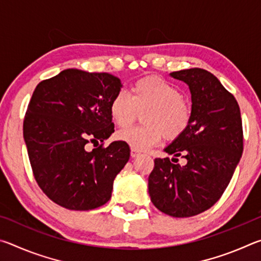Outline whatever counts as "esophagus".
Instances as JSON below:
<instances>
[{"instance_id": "esophagus-1", "label": "esophagus", "mask_w": 261, "mask_h": 261, "mask_svg": "<svg viewBox=\"0 0 261 261\" xmlns=\"http://www.w3.org/2000/svg\"><path fill=\"white\" fill-rule=\"evenodd\" d=\"M139 154H140L139 151H137L136 148H132V147H131V156H132V158H137V156L139 155Z\"/></svg>"}]
</instances>
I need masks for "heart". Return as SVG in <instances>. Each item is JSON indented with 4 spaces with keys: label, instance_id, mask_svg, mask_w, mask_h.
I'll return each instance as SVG.
<instances>
[{
    "label": "heart",
    "instance_id": "heart-1",
    "mask_svg": "<svg viewBox=\"0 0 261 261\" xmlns=\"http://www.w3.org/2000/svg\"><path fill=\"white\" fill-rule=\"evenodd\" d=\"M145 124L117 132V139L137 151H144L165 138L182 136L192 121V103L182 95L174 84L158 76H147L136 81L130 94L118 92L109 105L113 122L120 127L132 124L143 113Z\"/></svg>",
    "mask_w": 261,
    "mask_h": 261
}]
</instances>
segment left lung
<instances>
[{
  "mask_svg": "<svg viewBox=\"0 0 261 261\" xmlns=\"http://www.w3.org/2000/svg\"><path fill=\"white\" fill-rule=\"evenodd\" d=\"M170 76L189 85L193 115L187 131L165 151L187 159V165L156 158L148 193L159 211L190 218L211 208L230 182L243 153L242 118L235 96L213 73L193 68Z\"/></svg>",
  "mask_w": 261,
  "mask_h": 261,
  "instance_id": "8db88e82",
  "label": "left lung"
}]
</instances>
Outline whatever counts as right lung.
I'll return each mask as SVG.
<instances>
[{
    "instance_id": "add662e5",
    "label": "right lung",
    "mask_w": 261,
    "mask_h": 261,
    "mask_svg": "<svg viewBox=\"0 0 261 261\" xmlns=\"http://www.w3.org/2000/svg\"><path fill=\"white\" fill-rule=\"evenodd\" d=\"M121 87L113 74L78 69L35 87L23 134L34 178L55 204L90 211L112 197L114 179L130 158L129 145L121 140L103 147L114 132L110 101ZM88 143L94 144L92 151Z\"/></svg>"
}]
</instances>
